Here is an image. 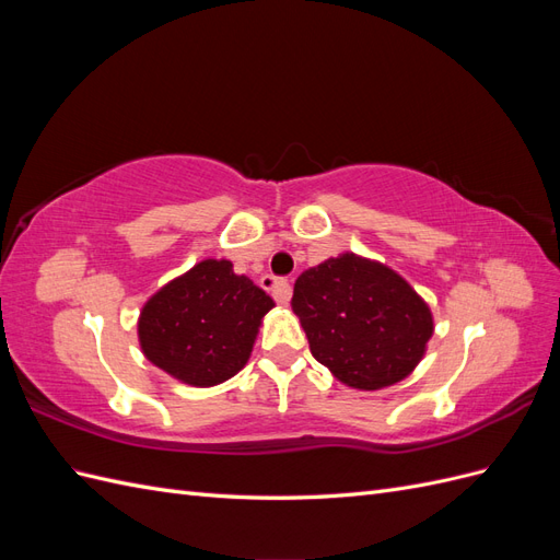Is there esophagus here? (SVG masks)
I'll return each instance as SVG.
<instances>
[{"label":"esophagus","mask_w":560,"mask_h":560,"mask_svg":"<svg viewBox=\"0 0 560 560\" xmlns=\"http://www.w3.org/2000/svg\"><path fill=\"white\" fill-rule=\"evenodd\" d=\"M261 287H264V290H266L268 294H273V299H276L278 303H287V301L292 299V287H290V282H287L284 278L264 276V278H261Z\"/></svg>","instance_id":"esophagus-1"}]
</instances>
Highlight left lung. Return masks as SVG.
<instances>
[{
    "label": "left lung",
    "mask_w": 560,
    "mask_h": 560,
    "mask_svg": "<svg viewBox=\"0 0 560 560\" xmlns=\"http://www.w3.org/2000/svg\"><path fill=\"white\" fill-rule=\"evenodd\" d=\"M292 308L313 358L358 389H381L409 376L434 331L428 303L409 282L352 252L303 270Z\"/></svg>",
    "instance_id": "obj_1"
}]
</instances>
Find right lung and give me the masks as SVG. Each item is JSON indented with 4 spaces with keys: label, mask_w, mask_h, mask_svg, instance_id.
<instances>
[{
    "label": "right lung",
    "mask_w": 560,
    "mask_h": 560,
    "mask_svg": "<svg viewBox=\"0 0 560 560\" xmlns=\"http://www.w3.org/2000/svg\"><path fill=\"white\" fill-rule=\"evenodd\" d=\"M273 306L261 287L233 273L231 261L206 259L144 303L140 346L177 381L210 387L245 366L261 317Z\"/></svg>",
    "instance_id": "1"
}]
</instances>
